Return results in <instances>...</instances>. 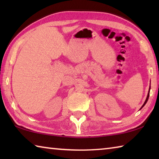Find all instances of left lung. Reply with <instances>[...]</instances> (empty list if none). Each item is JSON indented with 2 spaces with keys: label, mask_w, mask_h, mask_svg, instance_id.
Listing matches in <instances>:
<instances>
[{
  "label": "left lung",
  "mask_w": 159,
  "mask_h": 159,
  "mask_svg": "<svg viewBox=\"0 0 159 159\" xmlns=\"http://www.w3.org/2000/svg\"><path fill=\"white\" fill-rule=\"evenodd\" d=\"M150 89H151V87H149V92H148V95H147V99H146V100H145V102H144V103L143 104V105L142 106V107L140 108V109L142 108V107H143L145 104H146V103L147 102V101H148V99H149V92H150ZM139 109V110H140Z\"/></svg>",
  "instance_id": "left-lung-1"
}]
</instances>
